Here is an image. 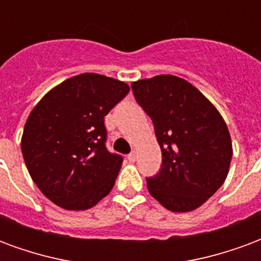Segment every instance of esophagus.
<instances>
[{
  "label": "esophagus",
  "instance_id": "obj_1",
  "mask_svg": "<svg viewBox=\"0 0 261 261\" xmlns=\"http://www.w3.org/2000/svg\"><path fill=\"white\" fill-rule=\"evenodd\" d=\"M136 159H138V156H136V151H132V153H129V154H127V160H129V162H136Z\"/></svg>",
  "mask_w": 261,
  "mask_h": 261
}]
</instances>
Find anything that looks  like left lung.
Segmentation results:
<instances>
[{
	"label": "left lung",
	"instance_id": "8db88e82",
	"mask_svg": "<svg viewBox=\"0 0 261 261\" xmlns=\"http://www.w3.org/2000/svg\"><path fill=\"white\" fill-rule=\"evenodd\" d=\"M150 116L162 167L147 177L153 198L173 212H188L219 190L232 160V140L221 114L188 81L170 74L132 83Z\"/></svg>",
	"mask_w": 261,
	"mask_h": 261
}]
</instances>
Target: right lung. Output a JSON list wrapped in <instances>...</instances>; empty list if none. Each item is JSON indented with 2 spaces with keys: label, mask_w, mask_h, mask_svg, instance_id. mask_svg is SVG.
Returning a JSON list of instances; mask_svg holds the SVG:
<instances>
[{
  "label": "right lung",
  "mask_w": 261,
  "mask_h": 261,
  "mask_svg": "<svg viewBox=\"0 0 261 261\" xmlns=\"http://www.w3.org/2000/svg\"><path fill=\"white\" fill-rule=\"evenodd\" d=\"M127 92L123 81L84 73L55 87L33 108L23 127L22 156L51 202L83 211L110 194L123 159L105 146L104 116Z\"/></svg>",
  "instance_id": "right-lung-1"
}]
</instances>
